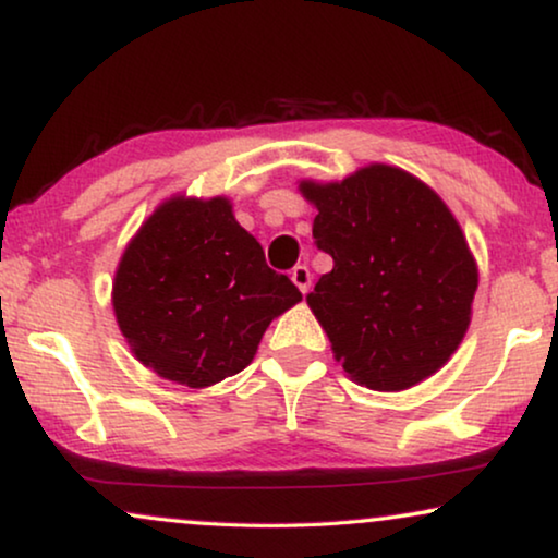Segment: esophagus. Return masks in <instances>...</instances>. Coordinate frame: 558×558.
I'll return each instance as SVG.
<instances>
[{"label": "esophagus", "instance_id": "34e87169", "mask_svg": "<svg viewBox=\"0 0 558 558\" xmlns=\"http://www.w3.org/2000/svg\"><path fill=\"white\" fill-rule=\"evenodd\" d=\"M291 280L295 286H299V291L301 293H308V288H311V270L306 265H295L293 270H291Z\"/></svg>", "mask_w": 558, "mask_h": 558}]
</instances>
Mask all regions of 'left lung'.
I'll list each match as a JSON object with an SVG mask.
<instances>
[{
	"instance_id": "left-lung-1",
	"label": "left lung",
	"mask_w": 558,
	"mask_h": 558,
	"mask_svg": "<svg viewBox=\"0 0 558 558\" xmlns=\"http://www.w3.org/2000/svg\"><path fill=\"white\" fill-rule=\"evenodd\" d=\"M299 189L318 209L316 247L333 259L306 301L344 373L392 392L447 365L477 291V265L447 204L380 162Z\"/></svg>"
}]
</instances>
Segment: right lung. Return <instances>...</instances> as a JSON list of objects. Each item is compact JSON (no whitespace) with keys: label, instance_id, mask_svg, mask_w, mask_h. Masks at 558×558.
<instances>
[{"label":"right lung","instance_id":"right-lung-1","mask_svg":"<svg viewBox=\"0 0 558 558\" xmlns=\"http://www.w3.org/2000/svg\"><path fill=\"white\" fill-rule=\"evenodd\" d=\"M299 301L221 196L160 204L124 250L111 291L137 360L189 388L242 373L272 318Z\"/></svg>","mask_w":558,"mask_h":558}]
</instances>
